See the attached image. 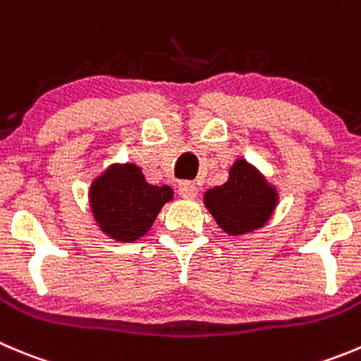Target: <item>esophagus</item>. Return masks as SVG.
<instances>
[{"mask_svg": "<svg viewBox=\"0 0 361 361\" xmlns=\"http://www.w3.org/2000/svg\"><path fill=\"white\" fill-rule=\"evenodd\" d=\"M178 194H180L181 197L192 200V197L197 196V188L192 181H180V183H178Z\"/></svg>", "mask_w": 361, "mask_h": 361, "instance_id": "obj_1", "label": "esophagus"}]
</instances>
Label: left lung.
<instances>
[{"label": "left lung", "instance_id": "8db88e82", "mask_svg": "<svg viewBox=\"0 0 361 361\" xmlns=\"http://www.w3.org/2000/svg\"><path fill=\"white\" fill-rule=\"evenodd\" d=\"M204 203L222 230L242 235L269 221L276 207V192L247 161L237 160L226 183L210 188Z\"/></svg>", "mask_w": 361, "mask_h": 361}]
</instances>
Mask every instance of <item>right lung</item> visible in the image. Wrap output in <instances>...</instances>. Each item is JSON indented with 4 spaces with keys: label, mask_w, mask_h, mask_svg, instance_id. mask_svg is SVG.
I'll return each mask as SVG.
<instances>
[{
    "label": "right lung",
    "mask_w": 361,
    "mask_h": 361,
    "mask_svg": "<svg viewBox=\"0 0 361 361\" xmlns=\"http://www.w3.org/2000/svg\"><path fill=\"white\" fill-rule=\"evenodd\" d=\"M173 190L149 185L137 165L110 167L90 187V207L104 233L130 242L147 233Z\"/></svg>",
    "instance_id": "1"
}]
</instances>
